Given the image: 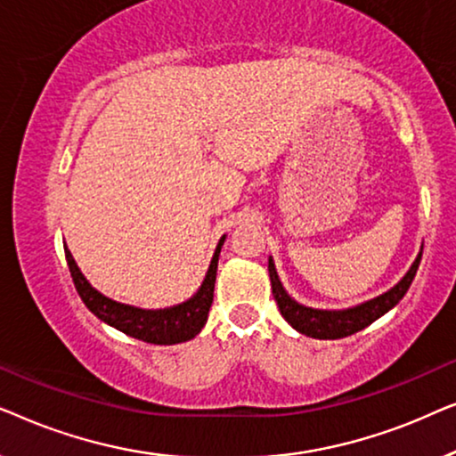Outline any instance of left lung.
Returning a JSON list of instances; mask_svg holds the SVG:
<instances>
[{
	"mask_svg": "<svg viewBox=\"0 0 456 456\" xmlns=\"http://www.w3.org/2000/svg\"><path fill=\"white\" fill-rule=\"evenodd\" d=\"M421 261V253L417 255L415 264L411 265V270L407 272L401 282H398L395 289H390L384 295H379L378 298H371L359 307L353 309H345V311H320V309H311V307H303L297 301L286 295V290L280 284L276 267H273V261L270 259V280H272V292L273 298H276L280 314L286 322L290 323L292 328L298 330V332L305 336H311V338H322V340H336V338H345V336H351L359 330H363L382 317L386 311H390L395 305L401 301L404 297V292L409 290L411 282H413L417 267H419Z\"/></svg>",
	"mask_w": 456,
	"mask_h": 456,
	"instance_id": "obj_1",
	"label": "left lung"
}]
</instances>
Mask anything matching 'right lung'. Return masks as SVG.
Segmentation results:
<instances>
[{"instance_id":"1","label":"right lung","mask_w":456,"mask_h":456,"mask_svg":"<svg viewBox=\"0 0 456 456\" xmlns=\"http://www.w3.org/2000/svg\"><path fill=\"white\" fill-rule=\"evenodd\" d=\"M222 245L224 239L216 248L208 276H205L197 295L183 305L159 311L128 307V305L116 303L108 297L99 295V292L86 282L83 273H80L68 248L66 261L68 267H70V276L74 286H77V292L80 298H83L86 307H89L99 320H103L105 323H110V326L120 330V332L133 336V338H139L142 342H151V345H176V342L195 338V334L201 332L203 323L208 322L209 307L211 303H214L217 257H220Z\"/></svg>"}]
</instances>
